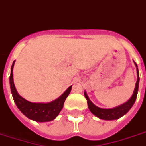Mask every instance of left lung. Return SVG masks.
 I'll return each instance as SVG.
<instances>
[{"instance_id": "obj_1", "label": "left lung", "mask_w": 146, "mask_h": 146, "mask_svg": "<svg viewBox=\"0 0 146 146\" xmlns=\"http://www.w3.org/2000/svg\"><path fill=\"white\" fill-rule=\"evenodd\" d=\"M135 62V64L137 66V64ZM137 81L135 84V88L134 90L133 95L131 96V98L129 100L123 104L121 105L118 107H116L114 108L111 109H104L98 108L96 105L91 102V100H90L88 96H87V93L84 92V96L87 100V104H88V108H89L90 111H91L93 114H94L95 116L103 120H116L122 117L123 115H125L127 112L131 109V108L133 106L135 101L136 100L137 94H138V90H139V70L137 68Z\"/></svg>"}]
</instances>
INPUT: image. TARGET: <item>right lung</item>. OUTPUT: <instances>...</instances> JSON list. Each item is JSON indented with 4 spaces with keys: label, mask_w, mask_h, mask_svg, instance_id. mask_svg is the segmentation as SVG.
I'll return each mask as SVG.
<instances>
[{
    "label": "right lung",
    "mask_w": 146,
    "mask_h": 146,
    "mask_svg": "<svg viewBox=\"0 0 146 146\" xmlns=\"http://www.w3.org/2000/svg\"><path fill=\"white\" fill-rule=\"evenodd\" d=\"M15 62V61H14L11 66L9 80L13 99L18 108L29 119L38 122H46L55 119L63 108L65 100L70 94L72 86H70L59 98L49 103H33L28 101L18 94L15 87L13 81V67Z\"/></svg>",
    "instance_id": "right-lung-1"
}]
</instances>
